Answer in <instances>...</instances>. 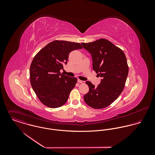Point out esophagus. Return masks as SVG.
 <instances>
[{"mask_svg": "<svg viewBox=\"0 0 155 155\" xmlns=\"http://www.w3.org/2000/svg\"><path fill=\"white\" fill-rule=\"evenodd\" d=\"M78 82L79 83H80V84H84L85 83V81H81V80H79V79H78Z\"/></svg>", "mask_w": 155, "mask_h": 155, "instance_id": "1", "label": "esophagus"}]
</instances>
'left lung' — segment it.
Returning <instances> with one entry per match:
<instances>
[{
    "label": "left lung",
    "instance_id": "8db88e82",
    "mask_svg": "<svg viewBox=\"0 0 155 155\" xmlns=\"http://www.w3.org/2000/svg\"><path fill=\"white\" fill-rule=\"evenodd\" d=\"M81 44L91 54L93 70L102 78L97 87L86 82L89 91L84 101L94 109H103L114 101L125 87L129 71L126 56L122 49L105 39Z\"/></svg>",
    "mask_w": 155,
    "mask_h": 155
}]
</instances>
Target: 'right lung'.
<instances>
[{
	"mask_svg": "<svg viewBox=\"0 0 155 155\" xmlns=\"http://www.w3.org/2000/svg\"><path fill=\"white\" fill-rule=\"evenodd\" d=\"M82 48L79 43L54 41L34 57L30 68V84L46 106L58 108L66 103L78 80L61 74L60 71L66 64L70 52Z\"/></svg>",
	"mask_w": 155,
	"mask_h": 155,
	"instance_id": "add662e5",
	"label": "right lung"
}]
</instances>
